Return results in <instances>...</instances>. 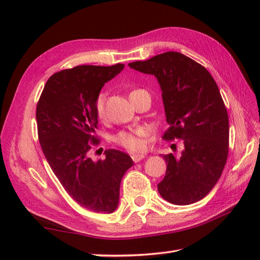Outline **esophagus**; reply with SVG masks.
Here are the masks:
<instances>
[{
  "instance_id": "1",
  "label": "esophagus",
  "mask_w": 260,
  "mask_h": 260,
  "mask_svg": "<svg viewBox=\"0 0 260 260\" xmlns=\"http://www.w3.org/2000/svg\"><path fill=\"white\" fill-rule=\"evenodd\" d=\"M144 157H146L144 155H133V156H132V159H133L134 162H138V161H140L141 159H143Z\"/></svg>"
}]
</instances>
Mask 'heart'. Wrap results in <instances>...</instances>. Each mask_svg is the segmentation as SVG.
Masks as SVG:
<instances>
[{
	"label": "heart",
	"mask_w": 260,
	"mask_h": 260,
	"mask_svg": "<svg viewBox=\"0 0 260 260\" xmlns=\"http://www.w3.org/2000/svg\"><path fill=\"white\" fill-rule=\"evenodd\" d=\"M140 91H146L143 89H135L131 93V95H134ZM129 95V96H131ZM105 101H107V95L104 93L100 94L96 99L95 102V111L100 119H103L105 117ZM148 136V129L146 127H139V128L132 129L129 132H121V133L116 136V143L119 146L124 147L131 152H141L143 151L147 147L146 139Z\"/></svg>",
	"instance_id": "heart-1"
}]
</instances>
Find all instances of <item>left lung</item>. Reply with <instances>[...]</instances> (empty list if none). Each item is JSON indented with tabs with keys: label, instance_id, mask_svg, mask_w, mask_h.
<instances>
[{
	"label": "left lung",
	"instance_id": "8db88e82",
	"mask_svg": "<svg viewBox=\"0 0 260 260\" xmlns=\"http://www.w3.org/2000/svg\"><path fill=\"white\" fill-rule=\"evenodd\" d=\"M128 67L157 78L170 125L162 139L183 140L181 156H162L166 173L158 191L175 205L196 203L218 182L228 156L230 122L217 83L204 67L175 51Z\"/></svg>",
	"mask_w": 260,
	"mask_h": 260
}]
</instances>
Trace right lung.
<instances>
[{
  "label": "right lung",
  "instance_id": "add662e5",
  "mask_svg": "<svg viewBox=\"0 0 260 260\" xmlns=\"http://www.w3.org/2000/svg\"><path fill=\"white\" fill-rule=\"evenodd\" d=\"M124 68L80 65L57 72L37 105L39 141L52 172L78 204L94 212L117 209L121 179L133 166L127 153L114 149L105 150L104 160L88 157L90 143L99 142L96 99Z\"/></svg>",
  "mask_w": 260,
  "mask_h": 260
}]
</instances>
